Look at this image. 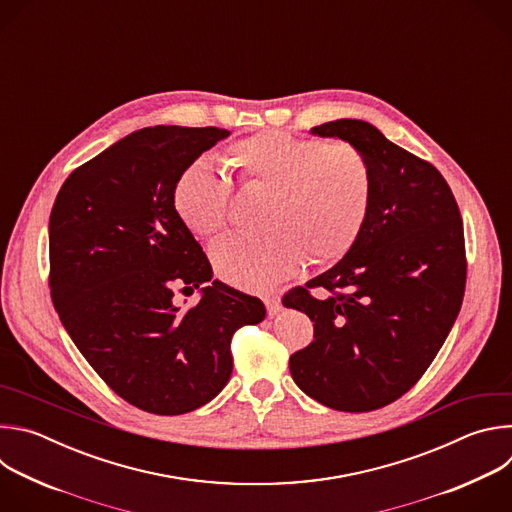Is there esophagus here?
<instances>
[{"label":"esophagus","mask_w":512,"mask_h":512,"mask_svg":"<svg viewBox=\"0 0 512 512\" xmlns=\"http://www.w3.org/2000/svg\"><path fill=\"white\" fill-rule=\"evenodd\" d=\"M263 302H265L267 314H269L271 318H273V316H277V314L281 312V300H279V296H275V294L265 296V298H263Z\"/></svg>","instance_id":"esophagus-1"}]
</instances>
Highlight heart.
<instances>
[{
  "label": "heart",
  "mask_w": 512,
  "mask_h": 512,
  "mask_svg": "<svg viewBox=\"0 0 512 512\" xmlns=\"http://www.w3.org/2000/svg\"><path fill=\"white\" fill-rule=\"evenodd\" d=\"M227 162L247 190L267 194V233L227 235L210 247L212 267L227 283L265 291L308 259L330 265L356 243L375 190L371 160L356 145L265 129L235 141ZM231 196V182L200 158L180 172L172 202L190 233L212 237L229 223Z\"/></svg>",
  "instance_id": "1"
}]
</instances>
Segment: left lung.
I'll return each instance as SVG.
<instances>
[{
  "label": "left lung",
  "instance_id": "1",
  "mask_svg": "<svg viewBox=\"0 0 512 512\" xmlns=\"http://www.w3.org/2000/svg\"><path fill=\"white\" fill-rule=\"evenodd\" d=\"M360 148L375 174L373 202L352 249L283 296L314 322V342L289 356L296 385L318 403L362 413L405 395L446 342L466 289L458 202L429 162L375 125L338 119L312 129ZM331 291L326 301L309 294Z\"/></svg>",
  "mask_w": 512,
  "mask_h": 512
}]
</instances>
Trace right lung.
I'll list each match as a JSON object with an SVG mask.
<instances>
[{
    "label": "right lung",
    "instance_id": "obj_1",
    "mask_svg": "<svg viewBox=\"0 0 512 512\" xmlns=\"http://www.w3.org/2000/svg\"><path fill=\"white\" fill-rule=\"evenodd\" d=\"M218 127L133 131L72 172L50 212V296L72 342L127 403L156 415L194 411L225 389L231 338L265 306L212 281L202 247L172 194L180 172L216 141ZM200 284L190 309L173 300Z\"/></svg>",
    "mask_w": 512,
    "mask_h": 512
}]
</instances>
